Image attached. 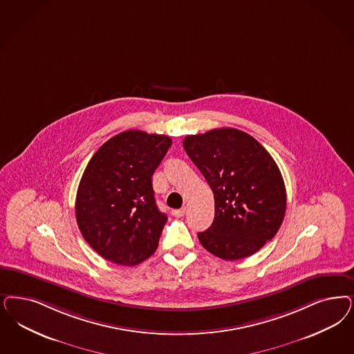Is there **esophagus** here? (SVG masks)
Wrapping results in <instances>:
<instances>
[{
    "mask_svg": "<svg viewBox=\"0 0 354 354\" xmlns=\"http://www.w3.org/2000/svg\"><path fill=\"white\" fill-rule=\"evenodd\" d=\"M184 214H185V207H182V209H174V210H172V216H174V217L180 218V217H183Z\"/></svg>",
    "mask_w": 354,
    "mask_h": 354,
    "instance_id": "esophagus-1",
    "label": "esophagus"
}]
</instances>
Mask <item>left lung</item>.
Segmentation results:
<instances>
[{"mask_svg": "<svg viewBox=\"0 0 354 354\" xmlns=\"http://www.w3.org/2000/svg\"><path fill=\"white\" fill-rule=\"evenodd\" d=\"M188 157L214 195V221L198 241L214 257H251L279 232L286 210L280 169L260 142L235 128L187 136Z\"/></svg>", "mask_w": 354, "mask_h": 354, "instance_id": "obj_1", "label": "left lung"}]
</instances>
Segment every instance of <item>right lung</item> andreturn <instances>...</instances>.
<instances>
[{
	"mask_svg": "<svg viewBox=\"0 0 354 354\" xmlns=\"http://www.w3.org/2000/svg\"><path fill=\"white\" fill-rule=\"evenodd\" d=\"M169 136L125 131L90 159L78 185L75 218L86 242L119 266L151 257L167 222L151 176L171 147Z\"/></svg>",
	"mask_w": 354,
	"mask_h": 354,
	"instance_id": "right-lung-1",
	"label": "right lung"
}]
</instances>
